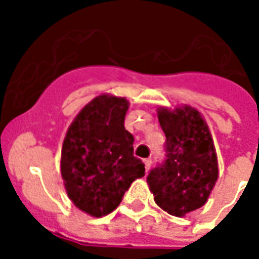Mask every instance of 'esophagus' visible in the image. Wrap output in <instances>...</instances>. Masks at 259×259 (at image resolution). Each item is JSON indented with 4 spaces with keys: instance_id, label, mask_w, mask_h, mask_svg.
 <instances>
[{
    "instance_id": "obj_1",
    "label": "esophagus",
    "mask_w": 259,
    "mask_h": 259,
    "mask_svg": "<svg viewBox=\"0 0 259 259\" xmlns=\"http://www.w3.org/2000/svg\"><path fill=\"white\" fill-rule=\"evenodd\" d=\"M144 164H145V169L149 170L150 165H152V160H150V158H145V160H144Z\"/></svg>"
}]
</instances>
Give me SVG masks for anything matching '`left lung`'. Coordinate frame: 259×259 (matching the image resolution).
Masks as SVG:
<instances>
[{"mask_svg":"<svg viewBox=\"0 0 259 259\" xmlns=\"http://www.w3.org/2000/svg\"><path fill=\"white\" fill-rule=\"evenodd\" d=\"M165 133L166 160L146 177L156 204L173 217H184L205 204L218 180L212 136L199 111L188 105L158 107Z\"/></svg>","mask_w":259,"mask_h":259,"instance_id":"obj_1","label":"left lung"}]
</instances>
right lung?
<instances>
[{
    "instance_id": "right-lung-1",
    "label": "right lung",
    "mask_w": 259,
    "mask_h": 259,
    "mask_svg": "<svg viewBox=\"0 0 259 259\" xmlns=\"http://www.w3.org/2000/svg\"><path fill=\"white\" fill-rule=\"evenodd\" d=\"M126 98L102 94L83 107L63 141L60 170L70 200L94 218L113 212L145 165L125 129Z\"/></svg>"
}]
</instances>
